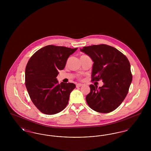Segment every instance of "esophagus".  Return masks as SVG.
I'll list each match as a JSON object with an SVG mask.
<instances>
[{
	"label": "esophagus",
	"instance_id": "34e87169",
	"mask_svg": "<svg viewBox=\"0 0 151 151\" xmlns=\"http://www.w3.org/2000/svg\"><path fill=\"white\" fill-rule=\"evenodd\" d=\"M83 86V84H77L76 87H80V86Z\"/></svg>",
	"mask_w": 151,
	"mask_h": 151
}]
</instances>
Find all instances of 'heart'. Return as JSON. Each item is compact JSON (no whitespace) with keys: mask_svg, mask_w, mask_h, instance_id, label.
I'll use <instances>...</instances> for the list:
<instances>
[{"mask_svg":"<svg viewBox=\"0 0 151 151\" xmlns=\"http://www.w3.org/2000/svg\"><path fill=\"white\" fill-rule=\"evenodd\" d=\"M88 57V56H86V55H82L81 57Z\"/></svg>","mask_w":151,"mask_h":151,"instance_id":"b5f03b06","label":"heart"}]
</instances>
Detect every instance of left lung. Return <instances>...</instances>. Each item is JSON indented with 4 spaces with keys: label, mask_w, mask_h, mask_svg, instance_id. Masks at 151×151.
Listing matches in <instances>:
<instances>
[{
    "label": "left lung",
    "mask_w": 151,
    "mask_h": 151,
    "mask_svg": "<svg viewBox=\"0 0 151 151\" xmlns=\"http://www.w3.org/2000/svg\"><path fill=\"white\" fill-rule=\"evenodd\" d=\"M93 62L92 81L102 80L101 87L91 84L86 96L88 106L97 112L108 113L118 108L128 93L132 76L128 59L121 51L105 44L80 49Z\"/></svg>",
    "instance_id": "obj_1"
}]
</instances>
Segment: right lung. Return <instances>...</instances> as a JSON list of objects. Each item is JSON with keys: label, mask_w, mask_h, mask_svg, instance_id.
<instances>
[{"label": "right lung", "mask_w": 151, "mask_h": 151, "mask_svg": "<svg viewBox=\"0 0 151 151\" xmlns=\"http://www.w3.org/2000/svg\"><path fill=\"white\" fill-rule=\"evenodd\" d=\"M78 48L47 45L29 59L25 73V86L30 98L42 113L52 115L65 109L71 92L75 88L73 83H58V70L65 68L68 58Z\"/></svg>", "instance_id": "add662e5"}]
</instances>
